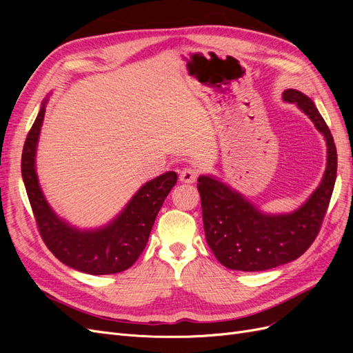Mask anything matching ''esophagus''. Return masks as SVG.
Here are the masks:
<instances>
[{"instance_id":"obj_1","label":"esophagus","mask_w":353,"mask_h":353,"mask_svg":"<svg viewBox=\"0 0 353 353\" xmlns=\"http://www.w3.org/2000/svg\"><path fill=\"white\" fill-rule=\"evenodd\" d=\"M197 175H199V170L197 169H194V168H185V169L181 170L179 181H181V183H184V184H193V183H196Z\"/></svg>"}]
</instances>
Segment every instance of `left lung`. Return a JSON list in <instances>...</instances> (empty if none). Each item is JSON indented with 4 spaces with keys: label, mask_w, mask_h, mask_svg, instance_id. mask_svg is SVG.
<instances>
[{
    "label": "left lung",
    "mask_w": 353,
    "mask_h": 353,
    "mask_svg": "<svg viewBox=\"0 0 353 353\" xmlns=\"http://www.w3.org/2000/svg\"><path fill=\"white\" fill-rule=\"evenodd\" d=\"M283 100L296 104L323 134L327 145L324 175L301 208L275 215L265 213L216 176H199L206 241L216 259L234 271H265L302 256L318 236L333 194L337 152L325 121L315 103L301 91L288 88Z\"/></svg>",
    "instance_id": "left-lung-1"
}]
</instances>
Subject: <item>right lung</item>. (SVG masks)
<instances>
[{
    "mask_svg": "<svg viewBox=\"0 0 353 353\" xmlns=\"http://www.w3.org/2000/svg\"><path fill=\"white\" fill-rule=\"evenodd\" d=\"M48 97L26 137L22 153V176L41 237L51 253L70 268L108 275L122 272L140 258L157 213L176 184V172H165L145 183L117 215L99 228L81 230L60 218L47 201L37 174V147Z\"/></svg>",
    "mask_w": 353,
    "mask_h": 353,
    "instance_id": "right-lung-1",
    "label": "right lung"
}]
</instances>
